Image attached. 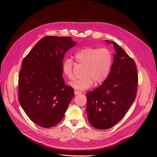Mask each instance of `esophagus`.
Segmentation results:
<instances>
[{"mask_svg":"<svg viewBox=\"0 0 157 157\" xmlns=\"http://www.w3.org/2000/svg\"><path fill=\"white\" fill-rule=\"evenodd\" d=\"M81 93H81V91H76V90L75 91V95H78V94H81Z\"/></svg>","mask_w":157,"mask_h":157,"instance_id":"obj_1","label":"esophagus"}]
</instances>
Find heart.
<instances>
[{
	"instance_id": "heart-1",
	"label": "heart",
	"mask_w": 157,
	"mask_h": 157,
	"mask_svg": "<svg viewBox=\"0 0 157 157\" xmlns=\"http://www.w3.org/2000/svg\"><path fill=\"white\" fill-rule=\"evenodd\" d=\"M78 64L83 66L81 78L75 79L70 86L78 90L90 88L93 82L99 84L108 77L113 63L111 52L105 48H83L75 54ZM74 63L70 58H65L61 64L63 73L69 79L73 78Z\"/></svg>"
}]
</instances>
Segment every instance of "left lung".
<instances>
[{"label":"left lung","mask_w":157,"mask_h":157,"mask_svg":"<svg viewBox=\"0 0 157 157\" xmlns=\"http://www.w3.org/2000/svg\"><path fill=\"white\" fill-rule=\"evenodd\" d=\"M114 46L113 63L107 79L86 94V113L94 127L105 130L117 124L135 101L138 75L135 61L116 42L105 40Z\"/></svg>","instance_id":"8db88e82"}]
</instances>
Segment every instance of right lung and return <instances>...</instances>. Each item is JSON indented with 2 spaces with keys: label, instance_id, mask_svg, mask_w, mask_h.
Instances as JSON below:
<instances>
[{
  "label": "right lung",
  "instance_id": "obj_1",
  "mask_svg": "<svg viewBox=\"0 0 157 157\" xmlns=\"http://www.w3.org/2000/svg\"><path fill=\"white\" fill-rule=\"evenodd\" d=\"M71 37L41 38L22 61L18 77V101L30 119L43 128L58 124L74 96L64 84L61 64L75 47Z\"/></svg>",
  "mask_w": 157,
  "mask_h": 157
}]
</instances>
